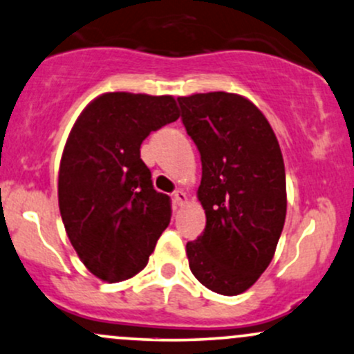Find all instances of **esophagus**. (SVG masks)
Instances as JSON below:
<instances>
[{"mask_svg": "<svg viewBox=\"0 0 354 354\" xmlns=\"http://www.w3.org/2000/svg\"><path fill=\"white\" fill-rule=\"evenodd\" d=\"M174 201H176L178 205H185V203L188 201V194L181 189L176 191V193H174Z\"/></svg>", "mask_w": 354, "mask_h": 354, "instance_id": "1", "label": "esophagus"}]
</instances>
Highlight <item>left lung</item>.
I'll list each match as a JSON object with an SVG mask.
<instances>
[{
  "mask_svg": "<svg viewBox=\"0 0 354 354\" xmlns=\"http://www.w3.org/2000/svg\"><path fill=\"white\" fill-rule=\"evenodd\" d=\"M186 133L201 154V236L186 245L189 270L214 293L234 296L273 259L286 218L283 154L268 120L245 96H180Z\"/></svg>",
  "mask_w": 354,
  "mask_h": 354,
  "instance_id": "8db88e82",
  "label": "left lung"
}]
</instances>
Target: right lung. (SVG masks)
<instances>
[{
  "label": "right lung",
  "mask_w": 354,
  "mask_h": 354,
  "mask_svg": "<svg viewBox=\"0 0 354 354\" xmlns=\"http://www.w3.org/2000/svg\"><path fill=\"white\" fill-rule=\"evenodd\" d=\"M178 118L173 96L116 91L93 100L73 124L59 163V213L83 265L103 281L140 273L168 228L171 201L153 188L140 148Z\"/></svg>",
  "instance_id": "1"
}]
</instances>
